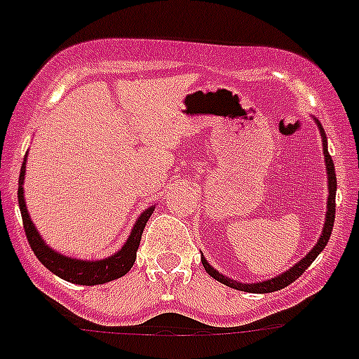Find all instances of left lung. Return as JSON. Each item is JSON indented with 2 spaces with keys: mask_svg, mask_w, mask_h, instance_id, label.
<instances>
[{
  "mask_svg": "<svg viewBox=\"0 0 359 359\" xmlns=\"http://www.w3.org/2000/svg\"><path fill=\"white\" fill-rule=\"evenodd\" d=\"M316 122L320 129V136H323V152H324V161H326V172H327V193H330V195H327L326 221H324V229H323V233H320L319 241H317L316 246L308 251L306 257H303V259H301L296 266L290 267L289 271L278 274V276L271 278V280L257 281V283H241V281L232 280V278L223 276V274H219V271L214 269V267L210 266V264L207 262L202 255V264H203V267H205L207 273H209L214 280L221 281L223 285L232 287V289H236V290H243V292H251V294H267V292H274V290L285 289L287 285H290L292 281H296L297 278H299L301 274L308 269V266H310V264L317 259V255H319L320 251L324 250V246H326L327 241H330L331 230H333V223H334V195H337V175H334L333 159H331L330 152H327L326 134H324V129H323V126H320L319 120H316Z\"/></svg>",
  "mask_w": 359,
  "mask_h": 359,
  "instance_id": "1",
  "label": "left lung"
}]
</instances>
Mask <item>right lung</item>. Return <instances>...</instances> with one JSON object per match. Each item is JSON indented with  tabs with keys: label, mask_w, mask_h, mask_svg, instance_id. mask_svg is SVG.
I'll return each instance as SVG.
<instances>
[{
	"label": "right lung",
	"mask_w": 359,
	"mask_h": 359,
	"mask_svg": "<svg viewBox=\"0 0 359 359\" xmlns=\"http://www.w3.org/2000/svg\"><path fill=\"white\" fill-rule=\"evenodd\" d=\"M25 173H26V156H25V163H22L21 166V173H19V189H18L19 209H21L26 239H28L29 246H32L36 259H39L43 266L48 267L53 274L62 278V280L70 281V283H78V285H102V283H108V281L116 280V278H122L123 274L129 273L134 260H136V251H138L140 241H142L143 229H145L149 217L152 216L156 205L143 210L142 216L138 217V221L134 223L129 239H127L126 244H123L116 253H113L111 257H106V259L102 260L72 259V257H65L62 255V253H58V251L53 250V248H49L48 244L43 243L42 237H40L39 230L35 229V225H33L32 217H29L28 214V209H26L25 189H22V184H25Z\"/></svg>",
	"instance_id": "right-lung-1"
}]
</instances>
